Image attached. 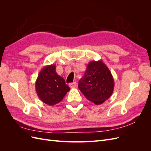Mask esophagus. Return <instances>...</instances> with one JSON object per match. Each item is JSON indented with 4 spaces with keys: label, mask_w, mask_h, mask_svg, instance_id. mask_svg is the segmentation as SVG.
<instances>
[{
    "label": "esophagus",
    "mask_w": 151,
    "mask_h": 151,
    "mask_svg": "<svg viewBox=\"0 0 151 151\" xmlns=\"http://www.w3.org/2000/svg\"><path fill=\"white\" fill-rule=\"evenodd\" d=\"M68 86H69V87H70V88H75L77 86V83H76V82H74V83H70Z\"/></svg>",
    "instance_id": "1"
}]
</instances>
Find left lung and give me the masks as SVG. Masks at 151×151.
Masks as SVG:
<instances>
[{
	"mask_svg": "<svg viewBox=\"0 0 151 151\" xmlns=\"http://www.w3.org/2000/svg\"><path fill=\"white\" fill-rule=\"evenodd\" d=\"M114 86L110 70L99 60L88 63L84 76L79 81L78 88L89 101L98 105L110 98Z\"/></svg>",
	"mask_w": 151,
	"mask_h": 151,
	"instance_id": "obj_1",
	"label": "left lung"
}]
</instances>
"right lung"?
Instances as JSON below:
<instances>
[{
  "label": "right lung",
  "mask_w": 151,
  "mask_h": 151,
  "mask_svg": "<svg viewBox=\"0 0 151 151\" xmlns=\"http://www.w3.org/2000/svg\"><path fill=\"white\" fill-rule=\"evenodd\" d=\"M35 88L39 98L50 106L60 102L70 89L63 77L57 74L54 64L45 66L41 70Z\"/></svg>",
  "instance_id": "add662e5"
}]
</instances>
